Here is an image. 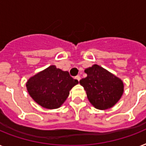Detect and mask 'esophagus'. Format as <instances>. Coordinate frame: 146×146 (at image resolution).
Instances as JSON below:
<instances>
[{
  "mask_svg": "<svg viewBox=\"0 0 146 146\" xmlns=\"http://www.w3.org/2000/svg\"><path fill=\"white\" fill-rule=\"evenodd\" d=\"M75 79L79 82V80H80V79H81V78H80V76H76L75 77Z\"/></svg>",
  "mask_w": 146,
  "mask_h": 146,
  "instance_id": "34e87169",
  "label": "esophagus"
}]
</instances>
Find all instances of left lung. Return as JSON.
<instances>
[{
	"label": "left lung",
	"mask_w": 146,
	"mask_h": 146,
	"mask_svg": "<svg viewBox=\"0 0 146 146\" xmlns=\"http://www.w3.org/2000/svg\"><path fill=\"white\" fill-rule=\"evenodd\" d=\"M87 76L79 81L96 109L107 110L120 100L124 92L121 79L98 64L85 70Z\"/></svg>",
	"instance_id": "left-lung-1"
}]
</instances>
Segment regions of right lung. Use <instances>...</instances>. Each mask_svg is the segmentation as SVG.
I'll return each instance as SVG.
<instances>
[{"label":"right lung","mask_w":146,"mask_h":146,"mask_svg":"<svg viewBox=\"0 0 146 146\" xmlns=\"http://www.w3.org/2000/svg\"><path fill=\"white\" fill-rule=\"evenodd\" d=\"M79 83L67 71L51 65L28 79L26 87L36 104L46 109L59 108L67 100L71 88Z\"/></svg>","instance_id":"1"}]
</instances>
